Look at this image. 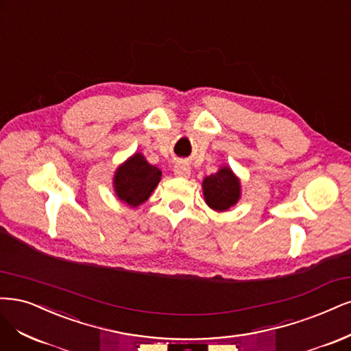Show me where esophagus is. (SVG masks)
Masks as SVG:
<instances>
[{"mask_svg": "<svg viewBox=\"0 0 351 351\" xmlns=\"http://www.w3.org/2000/svg\"><path fill=\"white\" fill-rule=\"evenodd\" d=\"M173 172H175V175H178V176L188 178L189 173H191V167H189V165H186V163H184V162H179V163L175 165Z\"/></svg>", "mask_w": 351, "mask_h": 351, "instance_id": "esophagus-1", "label": "esophagus"}]
</instances>
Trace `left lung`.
I'll return each mask as SVG.
<instances>
[{"mask_svg": "<svg viewBox=\"0 0 351 351\" xmlns=\"http://www.w3.org/2000/svg\"><path fill=\"white\" fill-rule=\"evenodd\" d=\"M202 189L208 207L216 211L230 208L241 195L239 179L229 167H221L217 173L207 176L202 182Z\"/></svg>", "mask_w": 351, "mask_h": 351, "instance_id": "obj_1", "label": "left lung"}]
</instances>
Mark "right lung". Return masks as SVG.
Segmentation results:
<instances>
[{"label": "right lung", "mask_w": 351, "mask_h": 351, "mask_svg": "<svg viewBox=\"0 0 351 351\" xmlns=\"http://www.w3.org/2000/svg\"><path fill=\"white\" fill-rule=\"evenodd\" d=\"M162 171L147 163L144 157L137 153L117 171L115 191L121 201L131 207H137L150 197L156 185L159 184Z\"/></svg>", "instance_id": "obj_1"}]
</instances>
